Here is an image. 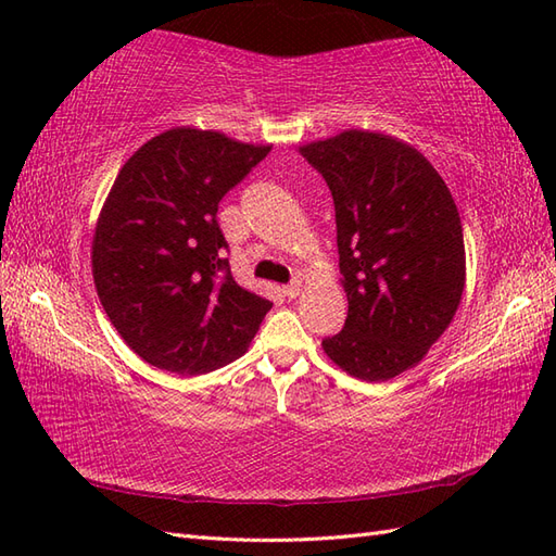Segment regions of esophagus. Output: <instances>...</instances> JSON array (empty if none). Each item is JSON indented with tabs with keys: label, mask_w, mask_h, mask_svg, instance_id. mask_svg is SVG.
<instances>
[{
	"label": "esophagus",
	"mask_w": 556,
	"mask_h": 556,
	"mask_svg": "<svg viewBox=\"0 0 556 556\" xmlns=\"http://www.w3.org/2000/svg\"><path fill=\"white\" fill-rule=\"evenodd\" d=\"M281 293H285L287 299H299L301 293H303V279H293L291 285H287V287H281Z\"/></svg>",
	"instance_id": "1"
}]
</instances>
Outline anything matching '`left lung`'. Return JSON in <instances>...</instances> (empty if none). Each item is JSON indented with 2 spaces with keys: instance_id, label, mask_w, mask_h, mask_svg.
I'll return each mask as SVG.
<instances>
[{
  "instance_id": "left-lung-1",
  "label": "left lung",
  "mask_w": 556,
  "mask_h": 556,
  "mask_svg": "<svg viewBox=\"0 0 556 556\" xmlns=\"http://www.w3.org/2000/svg\"><path fill=\"white\" fill-rule=\"evenodd\" d=\"M334 198L349 315L323 349L341 370L387 382L425 358L452 325L466 287L456 203L420 150L346 128L299 146Z\"/></svg>"
}]
</instances>
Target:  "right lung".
I'll use <instances>...</instances> for the list:
<instances>
[{"mask_svg":"<svg viewBox=\"0 0 556 556\" xmlns=\"http://www.w3.org/2000/svg\"><path fill=\"white\" fill-rule=\"evenodd\" d=\"M271 146L174 126L116 174L90 245L104 313L146 363L203 375L248 351L271 303L239 287L217 205Z\"/></svg>","mask_w":556,"mask_h":556,"instance_id":"obj_1","label":"right lung"}]
</instances>
